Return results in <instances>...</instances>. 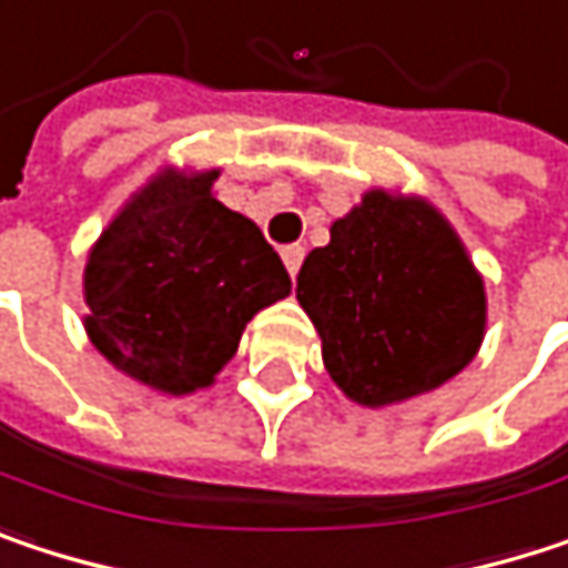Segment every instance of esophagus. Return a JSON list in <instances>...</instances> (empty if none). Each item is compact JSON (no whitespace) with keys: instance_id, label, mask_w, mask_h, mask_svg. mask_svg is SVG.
Returning a JSON list of instances; mask_svg holds the SVG:
<instances>
[{"instance_id":"1","label":"esophagus","mask_w":568,"mask_h":568,"mask_svg":"<svg viewBox=\"0 0 568 568\" xmlns=\"http://www.w3.org/2000/svg\"><path fill=\"white\" fill-rule=\"evenodd\" d=\"M302 260H305V250H302L298 243H292V246H285L283 250V263H285V270H288V276H292V280H295V273H298Z\"/></svg>"}]
</instances>
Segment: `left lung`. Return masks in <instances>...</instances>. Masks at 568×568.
Segmentation results:
<instances>
[{
    "label": "left lung",
    "mask_w": 568,
    "mask_h": 568,
    "mask_svg": "<svg viewBox=\"0 0 568 568\" xmlns=\"http://www.w3.org/2000/svg\"><path fill=\"white\" fill-rule=\"evenodd\" d=\"M305 256L295 298L342 395L388 407L460 375L487 332V288L450 220L424 196L372 186Z\"/></svg>",
    "instance_id": "1"
}]
</instances>
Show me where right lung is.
Listing matches in <instances>:
<instances>
[{"instance_id":"add662e5","label":"right lung","mask_w":568,"mask_h":568,"mask_svg":"<svg viewBox=\"0 0 568 568\" xmlns=\"http://www.w3.org/2000/svg\"><path fill=\"white\" fill-rule=\"evenodd\" d=\"M216 168H161L88 250L91 345L161 395L210 388L246 322L292 288L260 226L216 200Z\"/></svg>"}]
</instances>
